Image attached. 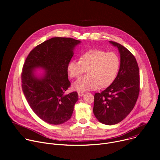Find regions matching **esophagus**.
Segmentation results:
<instances>
[{
	"instance_id": "1",
	"label": "esophagus",
	"mask_w": 160,
	"mask_h": 160,
	"mask_svg": "<svg viewBox=\"0 0 160 160\" xmlns=\"http://www.w3.org/2000/svg\"><path fill=\"white\" fill-rule=\"evenodd\" d=\"M78 96L80 97H82V96H83V95H84V92H82V91H78Z\"/></svg>"
}]
</instances>
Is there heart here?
<instances>
[{"mask_svg":"<svg viewBox=\"0 0 160 160\" xmlns=\"http://www.w3.org/2000/svg\"><path fill=\"white\" fill-rule=\"evenodd\" d=\"M120 66V58L116 53L92 50L83 54L80 60H72L68 63V71L71 78H78L87 69L88 73L76 81L73 87L88 90L111 85L118 75Z\"/></svg>","mask_w":160,"mask_h":160,"instance_id":"obj_1","label":"heart"}]
</instances>
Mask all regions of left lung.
Returning <instances> with one entry per match:
<instances>
[{
	"label": "left lung",
	"instance_id": "left-lung-1",
	"mask_svg": "<svg viewBox=\"0 0 160 160\" xmlns=\"http://www.w3.org/2000/svg\"><path fill=\"white\" fill-rule=\"evenodd\" d=\"M120 54V67L114 82L101 93L94 95L93 111L102 123H118L131 112L138 99L140 77L134 56L122 45L109 41Z\"/></svg>",
	"mask_w": 160,
	"mask_h": 160
}]
</instances>
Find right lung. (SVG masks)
<instances>
[{"mask_svg":"<svg viewBox=\"0 0 160 160\" xmlns=\"http://www.w3.org/2000/svg\"><path fill=\"white\" fill-rule=\"evenodd\" d=\"M80 43L72 38L54 37L30 51L22 66L21 87L30 108L43 121L59 125L69 120L78 101L77 92L65 94L71 85L68 65L74 48ZM40 67L47 71L37 79L32 70Z\"/></svg>","mask_w":160,"mask_h":160,"instance_id":"obj_1","label":"right lung"}]
</instances>
